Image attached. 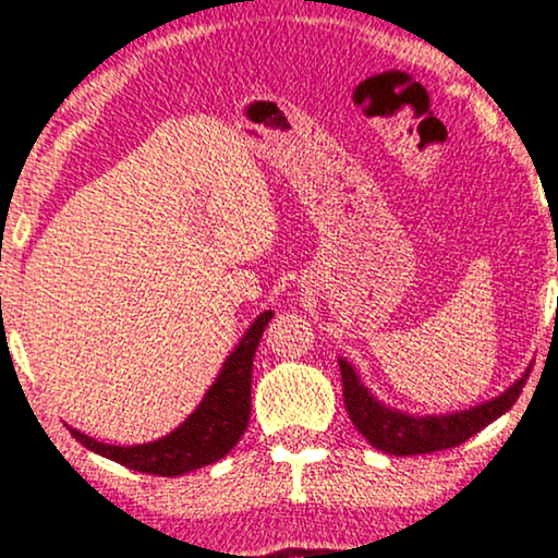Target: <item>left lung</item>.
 Segmentation results:
<instances>
[{"label": "left lung", "mask_w": 558, "mask_h": 558, "mask_svg": "<svg viewBox=\"0 0 558 558\" xmlns=\"http://www.w3.org/2000/svg\"><path fill=\"white\" fill-rule=\"evenodd\" d=\"M338 364L340 377H343L345 408L353 426L366 436L368 445L387 454H395V458L439 452V449L458 447L465 439H471L473 434H478L481 428H486L514 405L530 377V368H533L527 366L522 377L514 385H509L499 398L481 402V405L468 408V411L445 415H411L374 398L345 359H338Z\"/></svg>", "instance_id": "left-lung-1"}]
</instances>
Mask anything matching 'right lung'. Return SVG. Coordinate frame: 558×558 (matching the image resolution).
I'll return each instance as SVG.
<instances>
[{"label": "right lung", "instance_id": "obj_1", "mask_svg": "<svg viewBox=\"0 0 558 558\" xmlns=\"http://www.w3.org/2000/svg\"><path fill=\"white\" fill-rule=\"evenodd\" d=\"M270 319L272 312H262L252 322L250 330L239 340V345L223 361L218 379L207 389L203 402L171 434L160 436L156 441H147V445L132 447L104 445V441L93 439V436L77 432L72 426L70 434L90 452L104 454V458L119 462V465H126L130 471L147 475L173 478V475H184L197 471V468L213 465L236 447L241 434L246 432V424H250L252 361L254 353H257L262 332H265Z\"/></svg>", "mask_w": 558, "mask_h": 558}]
</instances>
